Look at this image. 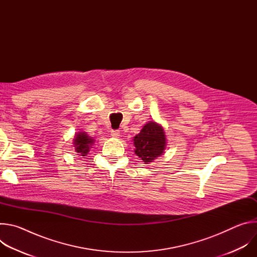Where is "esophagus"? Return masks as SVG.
Segmentation results:
<instances>
[{"mask_svg": "<svg viewBox=\"0 0 257 257\" xmlns=\"http://www.w3.org/2000/svg\"><path fill=\"white\" fill-rule=\"evenodd\" d=\"M111 135L115 138H119L120 137V131L119 130H112L111 131Z\"/></svg>", "mask_w": 257, "mask_h": 257, "instance_id": "1", "label": "esophagus"}]
</instances>
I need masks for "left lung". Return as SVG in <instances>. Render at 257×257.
<instances>
[{
	"instance_id": "1",
	"label": "left lung",
	"mask_w": 257,
	"mask_h": 257,
	"mask_svg": "<svg viewBox=\"0 0 257 257\" xmlns=\"http://www.w3.org/2000/svg\"><path fill=\"white\" fill-rule=\"evenodd\" d=\"M134 153L144 164L153 163L161 157L167 148V136L163 126L155 121L146 123L133 137Z\"/></svg>"
}]
</instances>
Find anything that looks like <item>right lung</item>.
Segmentation results:
<instances>
[{
    "mask_svg": "<svg viewBox=\"0 0 257 257\" xmlns=\"http://www.w3.org/2000/svg\"><path fill=\"white\" fill-rule=\"evenodd\" d=\"M94 143V139L87 135L86 132L80 131L74 135L73 139V146H74V152L76 155L81 157H86L92 149V145Z\"/></svg>",
    "mask_w": 257,
    "mask_h": 257,
    "instance_id": "add662e5",
    "label": "right lung"
}]
</instances>
